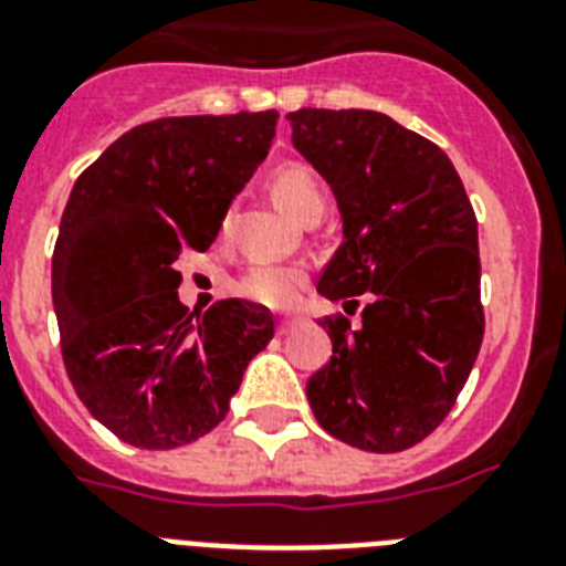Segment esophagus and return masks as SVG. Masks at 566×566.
Returning a JSON list of instances; mask_svg holds the SVG:
<instances>
[{"mask_svg":"<svg viewBox=\"0 0 566 566\" xmlns=\"http://www.w3.org/2000/svg\"><path fill=\"white\" fill-rule=\"evenodd\" d=\"M296 323H302V317H293V314H287V317L279 319V335H287Z\"/></svg>","mask_w":566,"mask_h":566,"instance_id":"1","label":"esophagus"}]
</instances>
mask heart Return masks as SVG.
<instances>
[{
    "label": "heart",
    "instance_id": "obj_1",
    "mask_svg": "<svg viewBox=\"0 0 566 566\" xmlns=\"http://www.w3.org/2000/svg\"><path fill=\"white\" fill-rule=\"evenodd\" d=\"M273 196L293 220H300L302 213L323 211L326 208V193L323 185L305 167H282L273 176ZM308 282V275L300 266L273 264V261H255L243 270V275L234 284V291L247 300L266 305V308H287L300 300L302 287Z\"/></svg>",
    "mask_w": 566,
    "mask_h": 566
}]
</instances>
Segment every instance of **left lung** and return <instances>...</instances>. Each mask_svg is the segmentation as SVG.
<instances>
[{
	"mask_svg": "<svg viewBox=\"0 0 566 566\" xmlns=\"http://www.w3.org/2000/svg\"><path fill=\"white\" fill-rule=\"evenodd\" d=\"M293 149L326 179L344 240L317 291L361 323L319 319L332 358L308 378L317 422L364 452L438 429L482 346L479 222L447 153L378 111L300 108Z\"/></svg>",
	"mask_w": 566,
	"mask_h": 566,
	"instance_id": "left-lung-1",
	"label": "left lung"
}]
</instances>
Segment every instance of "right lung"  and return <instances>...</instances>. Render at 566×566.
Instances as JSON below:
<instances>
[{
  "mask_svg": "<svg viewBox=\"0 0 566 566\" xmlns=\"http://www.w3.org/2000/svg\"><path fill=\"white\" fill-rule=\"evenodd\" d=\"M275 111L167 117L117 137L75 179L55 255L66 376L119 440L176 449L220 426L273 314L222 300L188 314L181 252L211 247L275 137Z\"/></svg>",
  "mask_w": 566,
  "mask_h": 566,
  "instance_id": "add662e5",
  "label": "right lung"
}]
</instances>
